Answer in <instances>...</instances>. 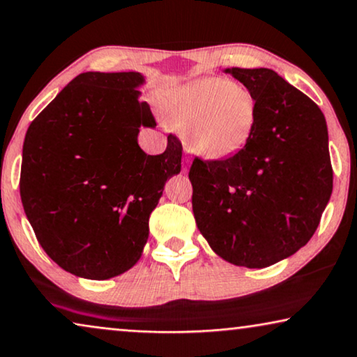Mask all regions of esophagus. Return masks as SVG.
Segmentation results:
<instances>
[{"instance_id": "obj_1", "label": "esophagus", "mask_w": 357, "mask_h": 357, "mask_svg": "<svg viewBox=\"0 0 357 357\" xmlns=\"http://www.w3.org/2000/svg\"><path fill=\"white\" fill-rule=\"evenodd\" d=\"M182 170H183V172H187V170H188V159H183V164H182Z\"/></svg>"}]
</instances>
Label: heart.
I'll list each match as a JSON object with an SVG mask.
<instances>
[{
	"label": "heart",
	"instance_id": "b5f03b06",
	"mask_svg": "<svg viewBox=\"0 0 357 357\" xmlns=\"http://www.w3.org/2000/svg\"><path fill=\"white\" fill-rule=\"evenodd\" d=\"M172 119L180 130L190 131L192 151L221 160L245 148L257 125V100L247 87L204 77L178 91Z\"/></svg>",
	"mask_w": 357,
	"mask_h": 357
}]
</instances>
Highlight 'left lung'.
I'll return each mask as SVG.
<instances>
[{"mask_svg": "<svg viewBox=\"0 0 357 357\" xmlns=\"http://www.w3.org/2000/svg\"><path fill=\"white\" fill-rule=\"evenodd\" d=\"M257 100V125L237 154L195 158L193 214L209 247L237 266L265 268L304 247L333 190L325 116L268 68H226Z\"/></svg>", "mask_w": 357, "mask_h": 357, "instance_id": "left-lung-1", "label": "left lung"}]
</instances>
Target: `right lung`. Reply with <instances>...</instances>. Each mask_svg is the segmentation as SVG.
Returning <instances> with one entry per match:
<instances>
[{"label":"right lung","mask_w":357,"mask_h":357,"mask_svg":"<svg viewBox=\"0 0 357 357\" xmlns=\"http://www.w3.org/2000/svg\"><path fill=\"white\" fill-rule=\"evenodd\" d=\"M143 75L82 73L29 126L19 190L43 250L87 280H109L139 260L164 185L182 167V143L146 154L139 126H155L139 102Z\"/></svg>","instance_id":"right-lung-1"}]
</instances>
